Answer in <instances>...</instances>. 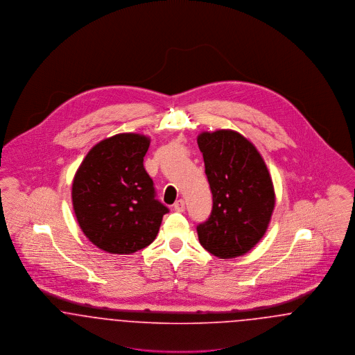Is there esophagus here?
Here are the masks:
<instances>
[{
    "label": "esophagus",
    "instance_id": "obj_1",
    "mask_svg": "<svg viewBox=\"0 0 355 355\" xmlns=\"http://www.w3.org/2000/svg\"><path fill=\"white\" fill-rule=\"evenodd\" d=\"M174 210L175 211H180V213H182L184 210H185V201L184 200H178L177 202L174 203Z\"/></svg>",
    "mask_w": 355,
    "mask_h": 355
}]
</instances>
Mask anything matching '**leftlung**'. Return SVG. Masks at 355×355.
<instances>
[{
	"label": "left lung",
	"mask_w": 355,
	"mask_h": 355,
	"mask_svg": "<svg viewBox=\"0 0 355 355\" xmlns=\"http://www.w3.org/2000/svg\"><path fill=\"white\" fill-rule=\"evenodd\" d=\"M213 196L209 218L197 225L200 243L220 258L248 253L263 236L274 209L270 174L253 144L233 130L198 135Z\"/></svg>",
	"instance_id": "1"
}]
</instances>
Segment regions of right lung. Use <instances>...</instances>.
I'll return each mask as SVG.
<instances>
[{
    "label": "right lung",
    "instance_id": "obj_1",
    "mask_svg": "<svg viewBox=\"0 0 355 355\" xmlns=\"http://www.w3.org/2000/svg\"><path fill=\"white\" fill-rule=\"evenodd\" d=\"M149 145V138L133 133L103 139L74 175L71 198L80 227L107 253L132 254L149 246L169 213L144 168Z\"/></svg>",
    "mask_w": 355,
    "mask_h": 355
}]
</instances>
